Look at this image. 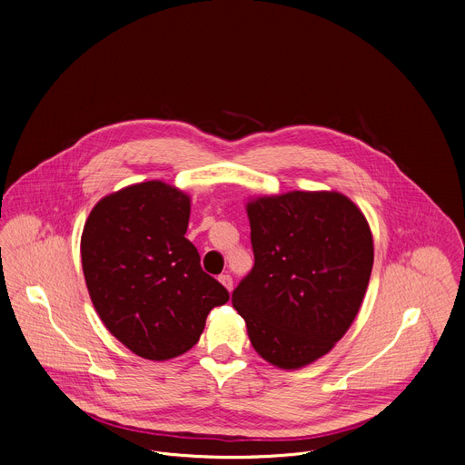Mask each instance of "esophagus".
Segmentation results:
<instances>
[{
    "instance_id": "esophagus-1",
    "label": "esophagus",
    "mask_w": 465,
    "mask_h": 465,
    "mask_svg": "<svg viewBox=\"0 0 465 465\" xmlns=\"http://www.w3.org/2000/svg\"><path fill=\"white\" fill-rule=\"evenodd\" d=\"M219 281L223 282V286H224L228 292L233 288V279H232V275H228V273H223V275H219Z\"/></svg>"
}]
</instances>
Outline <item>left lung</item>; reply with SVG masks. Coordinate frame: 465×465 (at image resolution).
Returning a JSON list of instances; mask_svg holds the SVG:
<instances>
[{"instance_id": "left-lung-1", "label": "left lung", "mask_w": 465, "mask_h": 465, "mask_svg": "<svg viewBox=\"0 0 465 465\" xmlns=\"http://www.w3.org/2000/svg\"><path fill=\"white\" fill-rule=\"evenodd\" d=\"M255 264L232 293L255 352L295 371L329 354L358 316L374 241L340 192H286L246 203Z\"/></svg>"}]
</instances>
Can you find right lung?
<instances>
[{
  "label": "right lung",
  "mask_w": 465,
  "mask_h": 465,
  "mask_svg": "<svg viewBox=\"0 0 465 465\" xmlns=\"http://www.w3.org/2000/svg\"><path fill=\"white\" fill-rule=\"evenodd\" d=\"M192 199L163 181L125 186L91 210L80 241L93 306L105 329L143 360L166 361L201 338L228 290L203 272L184 237Z\"/></svg>",
  "instance_id": "obj_1"
}]
</instances>
